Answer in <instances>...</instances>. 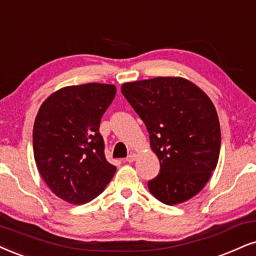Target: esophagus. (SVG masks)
Here are the masks:
<instances>
[{"mask_svg": "<svg viewBox=\"0 0 256 256\" xmlns=\"http://www.w3.org/2000/svg\"><path fill=\"white\" fill-rule=\"evenodd\" d=\"M136 154H135V153H132L130 154V156H127V159H126V162H135V160H136Z\"/></svg>", "mask_w": 256, "mask_h": 256, "instance_id": "obj_1", "label": "esophagus"}]
</instances>
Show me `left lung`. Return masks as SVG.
I'll return each instance as SVG.
<instances>
[{"label": "left lung", "mask_w": 256, "mask_h": 256, "mask_svg": "<svg viewBox=\"0 0 256 256\" xmlns=\"http://www.w3.org/2000/svg\"><path fill=\"white\" fill-rule=\"evenodd\" d=\"M123 96L144 122L160 173L148 190L167 205L200 194L218 162L220 121L203 90L182 77L124 83Z\"/></svg>", "instance_id": "left-lung-1"}]
</instances>
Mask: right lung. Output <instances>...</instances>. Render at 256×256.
Returning a JSON list of instances; mask_svg holds the SVG:
<instances>
[{
  "instance_id": "obj_1",
  "label": "right lung",
  "mask_w": 256,
  "mask_h": 256,
  "mask_svg": "<svg viewBox=\"0 0 256 256\" xmlns=\"http://www.w3.org/2000/svg\"><path fill=\"white\" fill-rule=\"evenodd\" d=\"M116 94L112 84L88 83L56 90L41 104L33 128L34 159L56 197L80 205L102 194L115 174L100 134Z\"/></svg>"
}]
</instances>
